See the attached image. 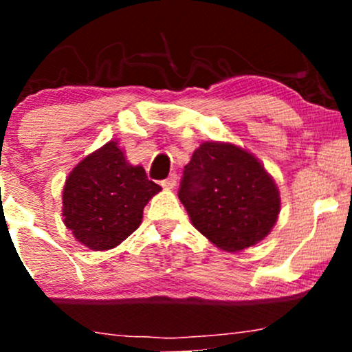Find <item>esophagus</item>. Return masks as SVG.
Segmentation results:
<instances>
[{
    "label": "esophagus",
    "mask_w": 352,
    "mask_h": 352,
    "mask_svg": "<svg viewBox=\"0 0 352 352\" xmlns=\"http://www.w3.org/2000/svg\"><path fill=\"white\" fill-rule=\"evenodd\" d=\"M175 184H177V175H175V173H170V175H168L167 179L160 182V185H162V187L167 188V190H170V188L175 187Z\"/></svg>",
    "instance_id": "1"
}]
</instances>
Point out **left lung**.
Returning <instances> with one entry per match:
<instances>
[{
    "label": "left lung",
    "mask_w": 352,
    "mask_h": 352,
    "mask_svg": "<svg viewBox=\"0 0 352 352\" xmlns=\"http://www.w3.org/2000/svg\"><path fill=\"white\" fill-rule=\"evenodd\" d=\"M179 199L204 236L225 252L256 245L280 213V192L258 159L233 144L204 142L185 165Z\"/></svg>",
    "instance_id": "left-lung-1"
}]
</instances>
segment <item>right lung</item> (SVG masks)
I'll return each mask as SVG.
<instances>
[{
	"mask_svg": "<svg viewBox=\"0 0 352 352\" xmlns=\"http://www.w3.org/2000/svg\"><path fill=\"white\" fill-rule=\"evenodd\" d=\"M160 190L147 179L144 167L125 160L117 142H107L67 177L64 225L87 248L111 250L139 228L144 207Z\"/></svg>",
	"mask_w": 352,
	"mask_h": 352,
	"instance_id": "1",
	"label": "right lung"
}]
</instances>
